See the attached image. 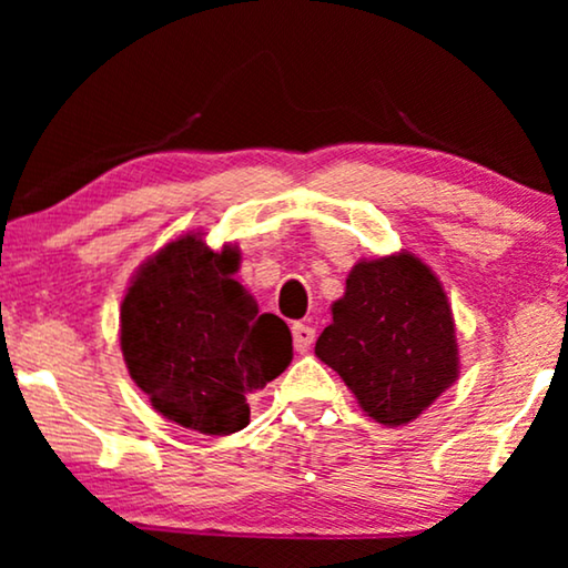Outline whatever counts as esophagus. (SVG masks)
<instances>
[{
  "instance_id": "34e87169",
  "label": "esophagus",
  "mask_w": 568,
  "mask_h": 568,
  "mask_svg": "<svg viewBox=\"0 0 568 568\" xmlns=\"http://www.w3.org/2000/svg\"><path fill=\"white\" fill-rule=\"evenodd\" d=\"M292 338H294V348H297L300 354H305L315 341V328H310V325H305V323H294Z\"/></svg>"
}]
</instances>
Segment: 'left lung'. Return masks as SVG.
I'll use <instances>...</instances> for the list:
<instances>
[{
    "label": "left lung",
    "instance_id": "8db88e82",
    "mask_svg": "<svg viewBox=\"0 0 568 568\" xmlns=\"http://www.w3.org/2000/svg\"><path fill=\"white\" fill-rule=\"evenodd\" d=\"M315 344L362 410L385 426L414 422L457 379L455 321L439 278L410 253L359 261Z\"/></svg>",
    "mask_w": 568,
    "mask_h": 568
}]
</instances>
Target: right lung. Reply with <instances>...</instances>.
I'll list each match as a JSON object with an SVG mask.
<instances>
[{"label": "right lung", "mask_w": 568, "mask_h": 568, "mask_svg": "<svg viewBox=\"0 0 568 568\" xmlns=\"http://www.w3.org/2000/svg\"><path fill=\"white\" fill-rule=\"evenodd\" d=\"M237 247L212 251L199 235L168 243L136 271L121 305L129 375L158 414L201 434L251 422L247 395L292 362V333L235 278Z\"/></svg>", "instance_id": "add662e5"}]
</instances>
